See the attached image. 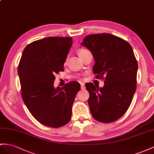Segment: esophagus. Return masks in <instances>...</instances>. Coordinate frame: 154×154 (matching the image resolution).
Masks as SVG:
<instances>
[{"label": "esophagus", "instance_id": "esophagus-1", "mask_svg": "<svg viewBox=\"0 0 154 154\" xmlns=\"http://www.w3.org/2000/svg\"><path fill=\"white\" fill-rule=\"evenodd\" d=\"M81 88L82 90L85 89V84L83 83V82H81Z\"/></svg>", "mask_w": 154, "mask_h": 154}]
</instances>
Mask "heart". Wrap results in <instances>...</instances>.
I'll list each match as a JSON object with an SVG mask.
<instances>
[{
  "label": "heart",
  "instance_id": "heart-1",
  "mask_svg": "<svg viewBox=\"0 0 154 154\" xmlns=\"http://www.w3.org/2000/svg\"><path fill=\"white\" fill-rule=\"evenodd\" d=\"M86 51V50H85V49H79L78 51V54H81V53H82V52H84V51Z\"/></svg>",
  "mask_w": 154,
  "mask_h": 154
}]
</instances>
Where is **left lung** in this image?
Returning <instances> with one entry per match:
<instances>
[{"instance_id":"left-lung-1","label":"left lung","mask_w":154,"mask_h":154,"mask_svg":"<svg viewBox=\"0 0 154 154\" xmlns=\"http://www.w3.org/2000/svg\"><path fill=\"white\" fill-rule=\"evenodd\" d=\"M81 44L92 53L96 78L105 82L103 88L85 84L90 112L99 122H115L128 111L136 91L138 64L132 47L124 39L107 33L88 35Z\"/></svg>"}]
</instances>
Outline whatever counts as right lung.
Listing matches in <instances>:
<instances>
[{"label": "right lung", "instance_id": "obj_1", "mask_svg": "<svg viewBox=\"0 0 154 154\" xmlns=\"http://www.w3.org/2000/svg\"><path fill=\"white\" fill-rule=\"evenodd\" d=\"M72 38L48 37L29 43L18 66L22 99L30 112L43 125L60 128L68 124L81 85L71 81L53 86L54 74L64 71Z\"/></svg>", "mask_w": 154, "mask_h": 154}]
</instances>
